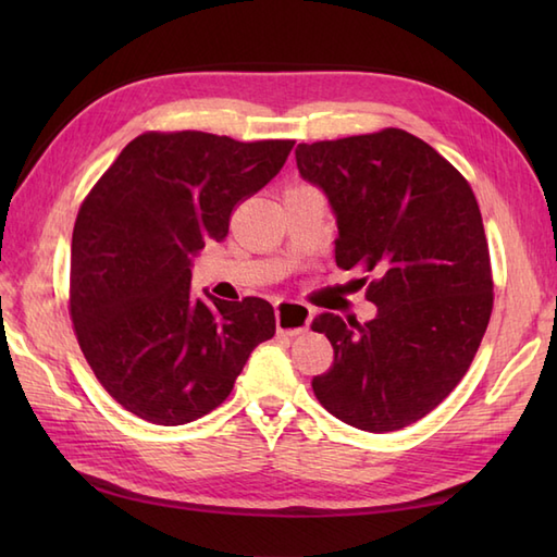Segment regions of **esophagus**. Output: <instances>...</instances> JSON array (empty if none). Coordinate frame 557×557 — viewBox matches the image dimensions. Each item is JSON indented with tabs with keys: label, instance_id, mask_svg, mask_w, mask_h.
Listing matches in <instances>:
<instances>
[{
	"label": "esophagus",
	"instance_id": "esophagus-1",
	"mask_svg": "<svg viewBox=\"0 0 557 557\" xmlns=\"http://www.w3.org/2000/svg\"><path fill=\"white\" fill-rule=\"evenodd\" d=\"M275 318H277V333L297 337L309 330L313 311L309 309V306L299 304V301H277Z\"/></svg>",
	"mask_w": 557,
	"mask_h": 557
}]
</instances>
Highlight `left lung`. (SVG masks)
<instances>
[{"label": "left lung", "mask_w": 557, "mask_h": 557, "mask_svg": "<svg viewBox=\"0 0 557 557\" xmlns=\"http://www.w3.org/2000/svg\"><path fill=\"white\" fill-rule=\"evenodd\" d=\"M294 156L335 215L337 265L375 275L366 289L373 321L313 318L335 349L313 393L354 429L399 431L453 393L488 327L493 280L476 196L401 128L299 144Z\"/></svg>", "instance_id": "obj_1"}]
</instances>
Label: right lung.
Returning <instances> with one entry per match:
<instances>
[{
    "label": "right lung",
    "instance_id": "right-lung-1",
    "mask_svg": "<svg viewBox=\"0 0 557 557\" xmlns=\"http://www.w3.org/2000/svg\"><path fill=\"white\" fill-rule=\"evenodd\" d=\"M292 148L294 140L144 134L83 200L71 236V321L92 373L126 411L158 425L206 417L275 335L265 299L196 297L191 268Z\"/></svg>",
    "mask_w": 557,
    "mask_h": 557
}]
</instances>
